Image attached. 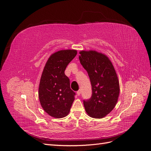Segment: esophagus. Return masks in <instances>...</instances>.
<instances>
[{
  "instance_id": "34e87169",
  "label": "esophagus",
  "mask_w": 151,
  "mask_h": 151,
  "mask_svg": "<svg viewBox=\"0 0 151 151\" xmlns=\"http://www.w3.org/2000/svg\"><path fill=\"white\" fill-rule=\"evenodd\" d=\"M81 92L80 90L77 91V96H80V95H81Z\"/></svg>"
}]
</instances>
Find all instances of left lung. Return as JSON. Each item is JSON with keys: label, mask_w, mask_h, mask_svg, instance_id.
<instances>
[{"label": "left lung", "mask_w": 151, "mask_h": 151, "mask_svg": "<svg viewBox=\"0 0 151 151\" xmlns=\"http://www.w3.org/2000/svg\"><path fill=\"white\" fill-rule=\"evenodd\" d=\"M79 60L88 72L92 96L83 100L88 115L102 118L115 108L120 93V86L111 62L105 55L96 51H81Z\"/></svg>", "instance_id": "left-lung-1"}]
</instances>
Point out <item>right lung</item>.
I'll return each mask as SVG.
<instances>
[{"label":"right lung","mask_w":151,"mask_h":151,"mask_svg":"<svg viewBox=\"0 0 151 151\" xmlns=\"http://www.w3.org/2000/svg\"><path fill=\"white\" fill-rule=\"evenodd\" d=\"M77 55V50H60L53 53L45 64L40 82L38 96L41 105L50 116H66L70 111L76 93L70 89L65 70Z\"/></svg>","instance_id":"add662e5"}]
</instances>
